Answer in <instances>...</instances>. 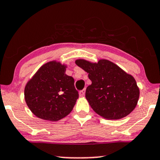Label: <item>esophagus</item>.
I'll use <instances>...</instances> for the list:
<instances>
[{"instance_id": "1", "label": "esophagus", "mask_w": 160, "mask_h": 160, "mask_svg": "<svg viewBox=\"0 0 160 160\" xmlns=\"http://www.w3.org/2000/svg\"><path fill=\"white\" fill-rule=\"evenodd\" d=\"M85 89H84V90H81L80 92H79V95L81 97H83V96H84V95H85Z\"/></svg>"}]
</instances>
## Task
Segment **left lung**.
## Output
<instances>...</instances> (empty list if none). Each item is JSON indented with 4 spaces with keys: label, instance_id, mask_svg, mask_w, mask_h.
Wrapping results in <instances>:
<instances>
[{
    "label": "left lung",
    "instance_id": "8db88e82",
    "mask_svg": "<svg viewBox=\"0 0 160 160\" xmlns=\"http://www.w3.org/2000/svg\"><path fill=\"white\" fill-rule=\"evenodd\" d=\"M75 63L88 72L92 82L85 97L98 115L107 120H119L134 110L140 89L133 76L107 59L91 62L79 59Z\"/></svg>",
    "mask_w": 160,
    "mask_h": 160
}]
</instances>
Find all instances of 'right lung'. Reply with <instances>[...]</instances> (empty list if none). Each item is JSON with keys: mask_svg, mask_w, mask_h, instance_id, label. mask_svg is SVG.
Listing matches in <instances>:
<instances>
[{"mask_svg": "<svg viewBox=\"0 0 160 160\" xmlns=\"http://www.w3.org/2000/svg\"><path fill=\"white\" fill-rule=\"evenodd\" d=\"M67 65L56 60L41 66L25 86L24 98L37 118L57 121L71 112L78 98L74 79L65 73Z\"/></svg>", "mask_w": 160, "mask_h": 160, "instance_id": "add662e5", "label": "right lung"}]
</instances>
